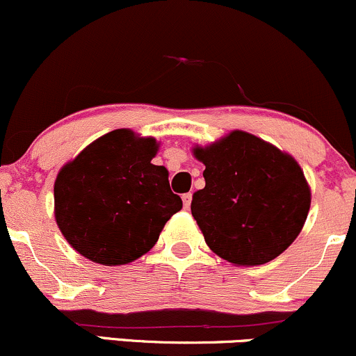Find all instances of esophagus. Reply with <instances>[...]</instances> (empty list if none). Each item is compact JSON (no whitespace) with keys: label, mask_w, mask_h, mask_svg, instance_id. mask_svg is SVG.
<instances>
[{"label":"esophagus","mask_w":356,"mask_h":356,"mask_svg":"<svg viewBox=\"0 0 356 356\" xmlns=\"http://www.w3.org/2000/svg\"><path fill=\"white\" fill-rule=\"evenodd\" d=\"M181 200H183V205H185V209L188 210L190 209V203H191V193H185L181 197Z\"/></svg>","instance_id":"34e87169"}]
</instances>
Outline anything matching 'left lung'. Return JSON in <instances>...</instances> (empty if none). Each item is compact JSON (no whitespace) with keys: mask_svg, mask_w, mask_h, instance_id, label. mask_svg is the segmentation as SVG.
Returning <instances> with one entry per match:
<instances>
[{"mask_svg":"<svg viewBox=\"0 0 356 356\" xmlns=\"http://www.w3.org/2000/svg\"><path fill=\"white\" fill-rule=\"evenodd\" d=\"M193 156L205 165V188L191 200L211 252L234 266L270 262L305 227L311 188L286 151L245 131H230Z\"/></svg>","mask_w":356,"mask_h":356,"instance_id":"obj_1","label":"left lung"}]
</instances>
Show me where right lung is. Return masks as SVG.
Returning <instances> with one entry per match:
<instances>
[{"mask_svg": "<svg viewBox=\"0 0 356 356\" xmlns=\"http://www.w3.org/2000/svg\"><path fill=\"white\" fill-rule=\"evenodd\" d=\"M159 143L131 129L101 136L60 168L55 222L72 249L102 266H124L149 252L183 202L168 170L151 159Z\"/></svg>", "mask_w": 356, "mask_h": 356, "instance_id": "add662e5", "label": "right lung"}]
</instances>
